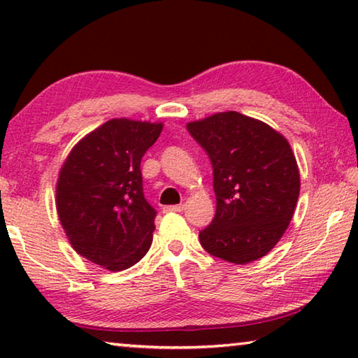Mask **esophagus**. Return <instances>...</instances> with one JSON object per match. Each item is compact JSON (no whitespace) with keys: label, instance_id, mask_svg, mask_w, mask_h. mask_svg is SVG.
Masks as SVG:
<instances>
[{"label":"esophagus","instance_id":"esophagus-1","mask_svg":"<svg viewBox=\"0 0 358 358\" xmlns=\"http://www.w3.org/2000/svg\"><path fill=\"white\" fill-rule=\"evenodd\" d=\"M164 211H173V213H180V211H183V205H169V207H164Z\"/></svg>","mask_w":358,"mask_h":358}]
</instances>
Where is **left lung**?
Masks as SVG:
<instances>
[{"instance_id": "1", "label": "left lung", "mask_w": 358, "mask_h": 358, "mask_svg": "<svg viewBox=\"0 0 358 358\" xmlns=\"http://www.w3.org/2000/svg\"><path fill=\"white\" fill-rule=\"evenodd\" d=\"M186 129L213 167L216 215L199 232L202 248L238 265L265 256L286 232L300 194L289 142L238 112L211 115Z\"/></svg>"}]
</instances>
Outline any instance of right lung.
Masks as SVG:
<instances>
[{"instance_id": "obj_1", "label": "right lung", "mask_w": 358, "mask_h": 358, "mask_svg": "<svg viewBox=\"0 0 358 358\" xmlns=\"http://www.w3.org/2000/svg\"><path fill=\"white\" fill-rule=\"evenodd\" d=\"M161 131V123L107 121L59 172L57 210L72 248L110 271L129 268L151 246L157 211L143 196L141 162Z\"/></svg>"}]
</instances>
